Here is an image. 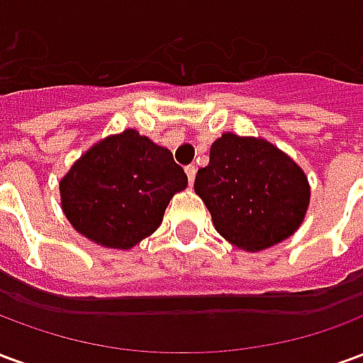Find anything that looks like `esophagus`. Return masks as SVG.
I'll return each mask as SVG.
<instances>
[{
	"label": "esophagus",
	"instance_id": "esophagus-1",
	"mask_svg": "<svg viewBox=\"0 0 363 363\" xmlns=\"http://www.w3.org/2000/svg\"><path fill=\"white\" fill-rule=\"evenodd\" d=\"M184 171H186V177H189V182H190V184H192V182H194V177H196V167H194V165H189V167H186V169H184Z\"/></svg>",
	"mask_w": 363,
	"mask_h": 363
}]
</instances>
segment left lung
I'll return each instance as SVG.
<instances>
[{
  "label": "left lung",
  "instance_id": "1",
  "mask_svg": "<svg viewBox=\"0 0 363 363\" xmlns=\"http://www.w3.org/2000/svg\"><path fill=\"white\" fill-rule=\"evenodd\" d=\"M194 190L218 233L249 252L294 235L309 206V182L296 161L260 138L223 134L210 163L198 169Z\"/></svg>",
  "mask_w": 363,
  "mask_h": 363
}]
</instances>
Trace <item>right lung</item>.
I'll return each instance as SVG.
<instances>
[{
  "label": "right lung",
  "mask_w": 363,
  "mask_h": 363,
  "mask_svg": "<svg viewBox=\"0 0 363 363\" xmlns=\"http://www.w3.org/2000/svg\"><path fill=\"white\" fill-rule=\"evenodd\" d=\"M189 179L173 153L135 130L108 135L60 181L62 210L77 233L108 249H132L161 225Z\"/></svg>",
  "instance_id": "right-lung-1"
}]
</instances>
